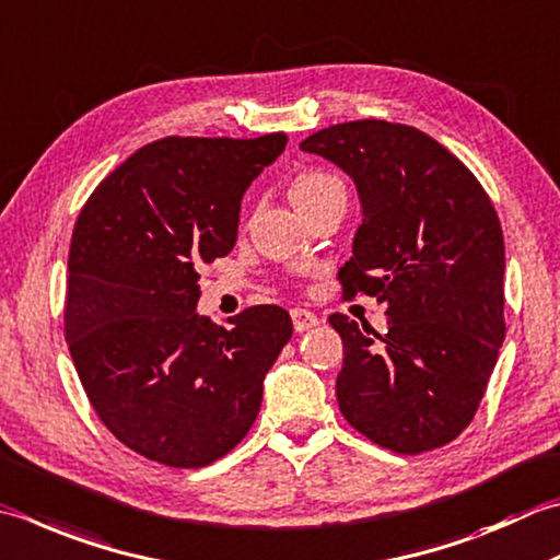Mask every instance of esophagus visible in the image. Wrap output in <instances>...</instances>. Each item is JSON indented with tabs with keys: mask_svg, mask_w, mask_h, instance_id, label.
Returning a JSON list of instances; mask_svg holds the SVG:
<instances>
[{
	"mask_svg": "<svg viewBox=\"0 0 560 560\" xmlns=\"http://www.w3.org/2000/svg\"><path fill=\"white\" fill-rule=\"evenodd\" d=\"M291 320H293V330L295 332H305V330H311V327L320 325V317H317L311 311H305V308H293L291 311Z\"/></svg>",
	"mask_w": 560,
	"mask_h": 560,
	"instance_id": "1",
	"label": "esophagus"
}]
</instances>
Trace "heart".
Listing matches in <instances>:
<instances>
[{
  "label": "heart",
  "instance_id": "1",
  "mask_svg": "<svg viewBox=\"0 0 560 560\" xmlns=\"http://www.w3.org/2000/svg\"><path fill=\"white\" fill-rule=\"evenodd\" d=\"M335 191H345V184L325 170H303L295 174L289 186V196L299 211H305Z\"/></svg>",
  "mask_w": 560,
  "mask_h": 560
}]
</instances>
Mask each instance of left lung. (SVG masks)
<instances>
[{
  "label": "left lung",
  "instance_id": "1",
  "mask_svg": "<svg viewBox=\"0 0 560 560\" xmlns=\"http://www.w3.org/2000/svg\"><path fill=\"white\" fill-rule=\"evenodd\" d=\"M354 179L361 225L339 269L345 299L386 303L388 330L330 315L345 364L337 402L396 454L454 442L474 420L505 339V243L490 196L422 130L364 118L301 142Z\"/></svg>",
  "mask_w": 560,
  "mask_h": 560
}]
</instances>
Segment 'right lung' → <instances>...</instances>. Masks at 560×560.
I'll return each mask as SVG.
<instances>
[{
	"instance_id": "obj_1",
	"label": "right lung",
	"mask_w": 560,
	"mask_h": 560,
	"mask_svg": "<svg viewBox=\"0 0 560 560\" xmlns=\"http://www.w3.org/2000/svg\"><path fill=\"white\" fill-rule=\"evenodd\" d=\"M287 140H155L108 174L77 218L65 337L98 420L150 462L208 466L257 420L291 317L255 305L218 327L196 313L199 269L233 249L243 194Z\"/></svg>"
}]
</instances>
